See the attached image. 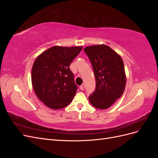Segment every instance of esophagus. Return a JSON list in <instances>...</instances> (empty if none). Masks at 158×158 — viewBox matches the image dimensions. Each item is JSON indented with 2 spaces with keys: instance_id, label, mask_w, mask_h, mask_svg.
Returning a JSON list of instances; mask_svg holds the SVG:
<instances>
[{
  "instance_id": "esophagus-1",
  "label": "esophagus",
  "mask_w": 158,
  "mask_h": 158,
  "mask_svg": "<svg viewBox=\"0 0 158 158\" xmlns=\"http://www.w3.org/2000/svg\"><path fill=\"white\" fill-rule=\"evenodd\" d=\"M80 89L81 90H84V88H85V85L83 84H82L80 86Z\"/></svg>"
}]
</instances>
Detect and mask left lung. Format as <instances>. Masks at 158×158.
<instances>
[{
    "instance_id": "left-lung-1",
    "label": "left lung",
    "mask_w": 158,
    "mask_h": 158,
    "mask_svg": "<svg viewBox=\"0 0 158 158\" xmlns=\"http://www.w3.org/2000/svg\"><path fill=\"white\" fill-rule=\"evenodd\" d=\"M92 63L95 78V89L89 96L94 107L106 109L121 97L125 90L126 76L121 57L105 45L84 48Z\"/></svg>"
}]
</instances>
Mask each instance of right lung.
Returning <instances> with one entry per match:
<instances>
[{
    "label": "right lung",
    "mask_w": 158,
    "mask_h": 158,
    "mask_svg": "<svg viewBox=\"0 0 158 158\" xmlns=\"http://www.w3.org/2000/svg\"><path fill=\"white\" fill-rule=\"evenodd\" d=\"M82 47L54 46L37 56L31 70L37 96L52 109H63L73 101L78 89L69 68Z\"/></svg>",
    "instance_id": "obj_1"
}]
</instances>
